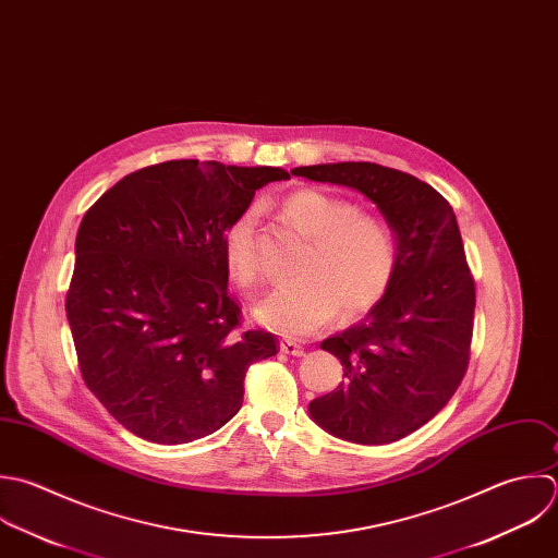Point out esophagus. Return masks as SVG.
I'll use <instances>...</instances> for the list:
<instances>
[{"instance_id": "1", "label": "esophagus", "mask_w": 558, "mask_h": 558, "mask_svg": "<svg viewBox=\"0 0 558 558\" xmlns=\"http://www.w3.org/2000/svg\"><path fill=\"white\" fill-rule=\"evenodd\" d=\"M280 352H284V354H289V356H304V348H302L300 343L291 341V339L280 341Z\"/></svg>"}]
</instances>
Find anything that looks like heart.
<instances>
[{
    "mask_svg": "<svg viewBox=\"0 0 558 558\" xmlns=\"http://www.w3.org/2000/svg\"><path fill=\"white\" fill-rule=\"evenodd\" d=\"M280 208L313 241L298 269L302 280L278 284L254 306L263 326L284 337H306L332 322L339 306L354 317L385 298L398 269V250L383 219L317 189L289 193ZM254 232V210H243L223 232V267L239 287H252L258 278Z\"/></svg>",
    "mask_w": 558,
    "mask_h": 558,
    "instance_id": "1",
    "label": "heart"
}]
</instances>
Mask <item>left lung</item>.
I'll return each mask as SVG.
<instances>
[{
    "label": "left lung",
    "instance_id": "8db88e82",
    "mask_svg": "<svg viewBox=\"0 0 558 558\" xmlns=\"http://www.w3.org/2000/svg\"><path fill=\"white\" fill-rule=\"evenodd\" d=\"M291 173L356 189L393 232V282L363 322L322 341V350L341 361L345 380L313 400L308 413L352 444L398 441L430 422L468 372L476 289L457 215L430 184L376 162L311 165Z\"/></svg>",
    "mask_w": 558,
    "mask_h": 558
}]
</instances>
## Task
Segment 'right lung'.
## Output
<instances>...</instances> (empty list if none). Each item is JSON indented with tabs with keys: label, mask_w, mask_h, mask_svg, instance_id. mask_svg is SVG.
Segmentation results:
<instances>
[{
	"label": "right lung",
	"mask_w": 558,
	"mask_h": 558,
	"mask_svg": "<svg viewBox=\"0 0 558 558\" xmlns=\"http://www.w3.org/2000/svg\"><path fill=\"white\" fill-rule=\"evenodd\" d=\"M280 167L167 160L108 189L82 217L66 319L82 378L132 435L202 439L243 404L252 363L278 339L241 330L221 241Z\"/></svg>",
	"instance_id": "add662e5"
}]
</instances>
